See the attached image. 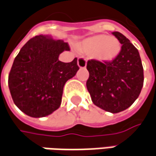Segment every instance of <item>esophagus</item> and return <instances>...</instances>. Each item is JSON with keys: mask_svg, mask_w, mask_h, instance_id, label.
<instances>
[{"mask_svg": "<svg viewBox=\"0 0 156 156\" xmlns=\"http://www.w3.org/2000/svg\"><path fill=\"white\" fill-rule=\"evenodd\" d=\"M78 65L79 68H85L86 67V59L83 57L78 58Z\"/></svg>", "mask_w": 156, "mask_h": 156, "instance_id": "34e87169", "label": "esophagus"}]
</instances>
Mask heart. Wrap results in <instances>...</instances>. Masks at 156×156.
Returning a JSON list of instances; mask_svg holds the SVG:
<instances>
[{
	"label": "heart",
	"mask_w": 156,
	"mask_h": 156,
	"mask_svg": "<svg viewBox=\"0 0 156 156\" xmlns=\"http://www.w3.org/2000/svg\"><path fill=\"white\" fill-rule=\"evenodd\" d=\"M85 52L97 60L108 63L114 60L120 51V44L118 39L106 35H97L85 39L82 43Z\"/></svg>",
	"instance_id": "b5f03b06"
}]
</instances>
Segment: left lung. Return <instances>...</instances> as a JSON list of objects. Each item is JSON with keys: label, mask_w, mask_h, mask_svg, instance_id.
<instances>
[{"label": "left lung", "mask_w": 156, "mask_h": 156, "mask_svg": "<svg viewBox=\"0 0 156 156\" xmlns=\"http://www.w3.org/2000/svg\"><path fill=\"white\" fill-rule=\"evenodd\" d=\"M112 35L122 44L121 50L112 62H87L86 87L94 105L117 113L127 109L139 97L144 75L138 50L121 33L115 31Z\"/></svg>", "instance_id": "1"}]
</instances>
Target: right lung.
Instances as JSON below:
<instances>
[{
    "label": "right lung",
    "instance_id": "1",
    "mask_svg": "<svg viewBox=\"0 0 156 156\" xmlns=\"http://www.w3.org/2000/svg\"><path fill=\"white\" fill-rule=\"evenodd\" d=\"M70 46L63 40L39 35L29 40L19 51L9 75V88L14 103L25 114L45 117L61 105L65 83L79 67L78 59L58 60Z\"/></svg>",
    "mask_w": 156,
    "mask_h": 156
}]
</instances>
